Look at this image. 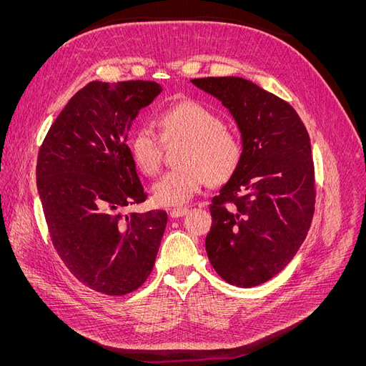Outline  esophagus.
<instances>
[{"label": "esophagus", "instance_id": "34e87169", "mask_svg": "<svg viewBox=\"0 0 366 366\" xmlns=\"http://www.w3.org/2000/svg\"><path fill=\"white\" fill-rule=\"evenodd\" d=\"M186 214H189V209H187V207H177V209L169 210V215L172 218H179V217H183Z\"/></svg>", "mask_w": 366, "mask_h": 366}]
</instances>
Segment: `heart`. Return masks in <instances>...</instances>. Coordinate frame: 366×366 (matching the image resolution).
<instances>
[{
	"label": "heart",
	"instance_id": "obj_1",
	"mask_svg": "<svg viewBox=\"0 0 366 366\" xmlns=\"http://www.w3.org/2000/svg\"><path fill=\"white\" fill-rule=\"evenodd\" d=\"M164 142L184 140L180 168L166 172L152 186V195L162 206L191 202L209 182L229 180L241 160V143L221 119L197 101H183L166 108L159 117ZM129 151L142 172L154 175L162 164V140L151 127H142L129 139Z\"/></svg>",
	"mask_w": 366,
	"mask_h": 366
}]
</instances>
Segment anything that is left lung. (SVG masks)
Instances as JSON below:
<instances>
[{"mask_svg": "<svg viewBox=\"0 0 366 366\" xmlns=\"http://www.w3.org/2000/svg\"><path fill=\"white\" fill-rule=\"evenodd\" d=\"M237 122L241 160L212 198L206 252L232 285L272 280L304 242L315 212V168L301 117L278 96L235 76L191 81Z\"/></svg>", "mask_w": 366, "mask_h": 366, "instance_id": "8db88e82", "label": "left lung"}]
</instances>
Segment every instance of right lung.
Here are the masks:
<instances>
[{
    "mask_svg": "<svg viewBox=\"0 0 366 366\" xmlns=\"http://www.w3.org/2000/svg\"><path fill=\"white\" fill-rule=\"evenodd\" d=\"M160 93L151 81L86 84L39 148L36 184L53 246L77 280L105 295L147 281L168 223L164 210L122 214L147 198L127 140Z\"/></svg>",
    "mask_w": 366,
    "mask_h": 366,
    "instance_id": "right-lung-1",
    "label": "right lung"
}]
</instances>
